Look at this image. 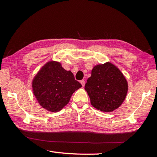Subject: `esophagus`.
I'll return each instance as SVG.
<instances>
[{
    "instance_id": "obj_1",
    "label": "esophagus",
    "mask_w": 157,
    "mask_h": 157,
    "mask_svg": "<svg viewBox=\"0 0 157 157\" xmlns=\"http://www.w3.org/2000/svg\"><path fill=\"white\" fill-rule=\"evenodd\" d=\"M80 83H81V84L82 85V86H84V85H85V82H84V80H81V81H80Z\"/></svg>"
}]
</instances>
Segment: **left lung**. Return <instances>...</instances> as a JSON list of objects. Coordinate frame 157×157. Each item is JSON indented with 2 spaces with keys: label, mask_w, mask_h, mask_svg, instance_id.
<instances>
[{
  "label": "left lung",
  "mask_w": 157,
  "mask_h": 157,
  "mask_svg": "<svg viewBox=\"0 0 157 157\" xmlns=\"http://www.w3.org/2000/svg\"><path fill=\"white\" fill-rule=\"evenodd\" d=\"M84 89L93 107L104 112H111L125 99L128 84L121 71L113 63L107 62L94 66Z\"/></svg>",
  "instance_id": "8db88e82"
}]
</instances>
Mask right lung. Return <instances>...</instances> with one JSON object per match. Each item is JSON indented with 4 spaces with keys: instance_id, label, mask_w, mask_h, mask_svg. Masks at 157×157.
Masks as SVG:
<instances>
[{
    "instance_id": "1",
    "label": "right lung",
    "mask_w": 157,
    "mask_h": 157,
    "mask_svg": "<svg viewBox=\"0 0 157 157\" xmlns=\"http://www.w3.org/2000/svg\"><path fill=\"white\" fill-rule=\"evenodd\" d=\"M80 87L82 84L75 80L72 72L55 61L46 63L33 80L34 96L42 107L51 112L62 110Z\"/></svg>"
}]
</instances>
